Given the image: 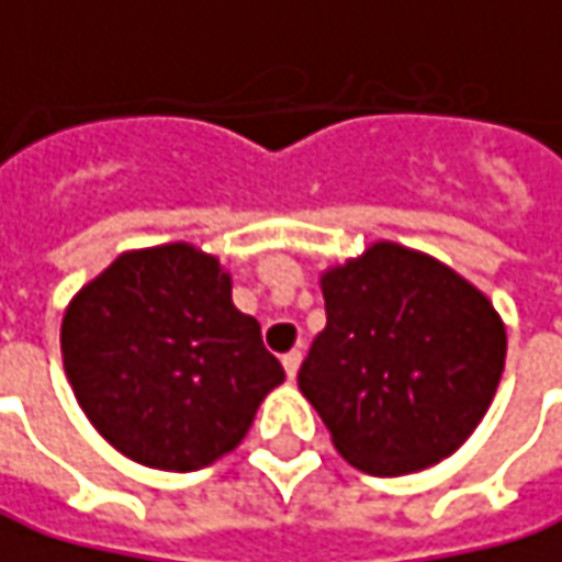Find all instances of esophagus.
Segmentation results:
<instances>
[{"mask_svg":"<svg viewBox=\"0 0 562 562\" xmlns=\"http://www.w3.org/2000/svg\"><path fill=\"white\" fill-rule=\"evenodd\" d=\"M282 368H285V378L295 380V374H299V368H302V352L282 355Z\"/></svg>","mask_w":562,"mask_h":562,"instance_id":"1","label":"esophagus"}]
</instances>
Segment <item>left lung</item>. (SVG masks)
Masks as SVG:
<instances>
[{
	"instance_id": "8db88e82",
	"label": "left lung",
	"mask_w": 562,
	"mask_h": 562,
	"mask_svg": "<svg viewBox=\"0 0 562 562\" xmlns=\"http://www.w3.org/2000/svg\"><path fill=\"white\" fill-rule=\"evenodd\" d=\"M321 289L327 327L302 361L299 390L339 456L393 477L459 450L506 361V329L487 295L393 241L327 270Z\"/></svg>"
}]
</instances>
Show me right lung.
<instances>
[{"instance_id":"right-lung-1","label":"right lung","mask_w":562,"mask_h":562,"mask_svg":"<svg viewBox=\"0 0 562 562\" xmlns=\"http://www.w3.org/2000/svg\"><path fill=\"white\" fill-rule=\"evenodd\" d=\"M65 374L115 450L194 472L241 443L285 380L216 257L184 241L115 257L61 321Z\"/></svg>"}]
</instances>
